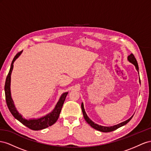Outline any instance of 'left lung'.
<instances>
[{"instance_id":"obj_1","label":"left lung","mask_w":151,"mask_h":151,"mask_svg":"<svg viewBox=\"0 0 151 151\" xmlns=\"http://www.w3.org/2000/svg\"><path fill=\"white\" fill-rule=\"evenodd\" d=\"M128 60L129 62H130L131 63H132L133 65H134L135 66V68L136 70H137V71H139V66H138V63H137V60L135 58L134 55H133V54H131L130 55H128ZM139 82L140 83V78H139ZM81 110H82V112H83V117L85 119V121L87 122L90 126H91L92 128H93L94 129H96V130H98V131H100V132H113L115 130H116V129H118V128L121 127L123 125H124V124H126L127 123H128L130 121V119L132 118L133 116H132V117L130 118H129L128 119L126 120V121H124L121 123L119 124H116V125H114V126H112V127H104V126H101V125H99V124H97L96 123H93L91 119H90L88 117V116L87 115V114H86L85 111V109H84V106H83V103H81Z\"/></svg>"}]
</instances>
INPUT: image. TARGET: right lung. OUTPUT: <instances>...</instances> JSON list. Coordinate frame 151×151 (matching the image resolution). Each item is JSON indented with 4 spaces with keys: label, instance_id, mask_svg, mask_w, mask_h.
I'll use <instances>...</instances> for the list:
<instances>
[{
    "label": "right lung",
    "instance_id": "obj_1",
    "mask_svg": "<svg viewBox=\"0 0 151 151\" xmlns=\"http://www.w3.org/2000/svg\"><path fill=\"white\" fill-rule=\"evenodd\" d=\"M22 51L19 52L17 54L15 57L14 58L13 60H12L11 68L9 71L8 75L7 76V78L6 80L5 83V87H4V90H5V95H6V101L7 103V106L8 107L11 113L12 114L14 117L18 119L19 122H21L24 126L27 127L29 129L33 130H40L42 129L46 128L49 127H50L55 122H57V120L59 116V114L61 113V111L62 109V107L63 106L64 102L66 99V97L68 92L63 93L61 97H60L59 101L55 105L54 109L51 113L47 114V115L42 116V117L38 118V119H27L24 118H23V116L21 115L19 112L17 111L16 107L14 106L13 100L11 97V73L13 69V64L14 62L16 61V59L18 58L21 54L22 53Z\"/></svg>",
    "mask_w": 151,
    "mask_h": 151
}]
</instances>
